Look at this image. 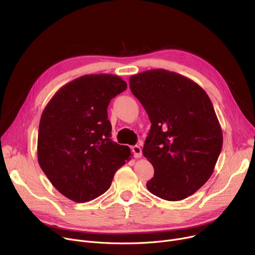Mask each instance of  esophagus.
Masks as SVG:
<instances>
[{"label": "esophagus", "mask_w": 255, "mask_h": 255, "mask_svg": "<svg viewBox=\"0 0 255 255\" xmlns=\"http://www.w3.org/2000/svg\"><path fill=\"white\" fill-rule=\"evenodd\" d=\"M131 150H132V153H133V155H134L135 158H140V157H141L142 152H141L140 146H138V145H133Z\"/></svg>", "instance_id": "obj_1"}]
</instances>
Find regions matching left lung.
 I'll return each instance as SVG.
<instances>
[{
  "label": "left lung",
  "mask_w": 255,
  "mask_h": 255,
  "mask_svg": "<svg viewBox=\"0 0 255 255\" xmlns=\"http://www.w3.org/2000/svg\"><path fill=\"white\" fill-rule=\"evenodd\" d=\"M129 83L152 124L142 149L154 167L146 188L170 202L190 196L210 179L222 149L209 96L193 80L164 69L132 75Z\"/></svg>",
  "instance_id": "obj_1"
}]
</instances>
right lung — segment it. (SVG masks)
I'll use <instances>...</instances> for the list:
<instances>
[{
	"label": "right lung",
	"instance_id": "add662e5",
	"mask_svg": "<svg viewBox=\"0 0 255 255\" xmlns=\"http://www.w3.org/2000/svg\"><path fill=\"white\" fill-rule=\"evenodd\" d=\"M127 88L113 74L80 76L62 87L40 119L38 162L55 188L85 203L103 194L130 159L129 146L111 139L107 106Z\"/></svg>",
	"mask_w": 255,
	"mask_h": 255
}]
</instances>
